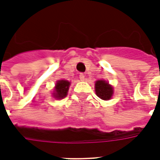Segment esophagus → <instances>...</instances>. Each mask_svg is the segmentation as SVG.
I'll return each mask as SVG.
<instances>
[{"label":"esophagus","mask_w":160,"mask_h":160,"mask_svg":"<svg viewBox=\"0 0 160 160\" xmlns=\"http://www.w3.org/2000/svg\"><path fill=\"white\" fill-rule=\"evenodd\" d=\"M80 80H85V75L84 74H82V73H80Z\"/></svg>","instance_id":"esophagus-1"}]
</instances>
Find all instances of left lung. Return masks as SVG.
I'll list each match as a JSON object with an SVG mask.
<instances>
[{
	"mask_svg": "<svg viewBox=\"0 0 160 160\" xmlns=\"http://www.w3.org/2000/svg\"><path fill=\"white\" fill-rule=\"evenodd\" d=\"M95 89L97 96L105 101L111 99L113 94V88L105 80H97L95 85Z\"/></svg>",
	"mask_w": 160,
	"mask_h": 160,
	"instance_id": "8db88e82",
	"label": "left lung"
}]
</instances>
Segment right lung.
I'll use <instances>...</instances> for the list:
<instances>
[{
    "label": "right lung",
    "instance_id": "1",
    "mask_svg": "<svg viewBox=\"0 0 160 160\" xmlns=\"http://www.w3.org/2000/svg\"><path fill=\"white\" fill-rule=\"evenodd\" d=\"M69 82L67 80H58L56 83L55 85V92L53 93L54 97L57 99H62L67 96V92L69 91Z\"/></svg>",
    "mask_w": 160,
    "mask_h": 160
}]
</instances>
